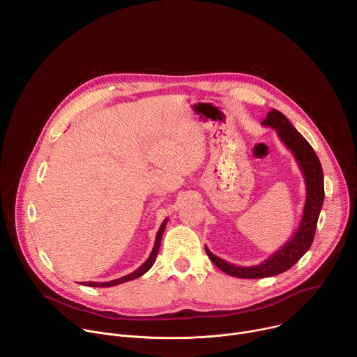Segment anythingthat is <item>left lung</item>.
<instances>
[{"mask_svg":"<svg viewBox=\"0 0 357 357\" xmlns=\"http://www.w3.org/2000/svg\"><path fill=\"white\" fill-rule=\"evenodd\" d=\"M261 124L274 128L280 139L284 142V145L292 152V155L295 157L305 176L307 199H305L302 219L295 234L261 264L251 267L234 266L215 256V254L205 245L209 259L223 273L237 278H266L278 275L289 270L303 254L310 250L314 241L317 223L325 197L322 165L310 142L295 130V127L282 113H280L275 109L267 113V117L266 120H263Z\"/></svg>","mask_w":357,"mask_h":357,"instance_id":"1","label":"left lung"}]
</instances>
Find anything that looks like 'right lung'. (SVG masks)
<instances>
[{"instance_id": "right-lung-1", "label": "right lung", "mask_w": 357, "mask_h": 357, "mask_svg": "<svg viewBox=\"0 0 357 357\" xmlns=\"http://www.w3.org/2000/svg\"><path fill=\"white\" fill-rule=\"evenodd\" d=\"M168 223V219H165L157 233V237H155V244H154V248H152L149 257L146 259V261L139 267L137 268L135 271H132L131 274L128 275H124L121 278H117V280H113V281H109V282H93V281H89V282H82L83 285H87V287H114V285H119V284H123V282H127V281H131V280H135L141 275H144L152 266H154L155 263V259H157V254H158V250H160V245H161V240H162V234H164V230H165V226Z\"/></svg>"}]
</instances>
